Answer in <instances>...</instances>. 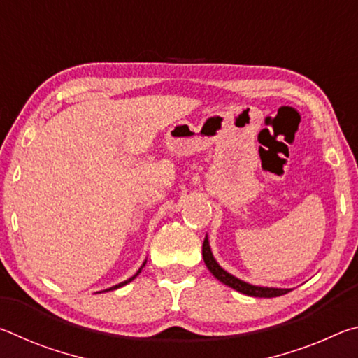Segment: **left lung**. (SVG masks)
I'll use <instances>...</instances> for the list:
<instances>
[{
  "label": "left lung",
  "instance_id": "1",
  "mask_svg": "<svg viewBox=\"0 0 358 358\" xmlns=\"http://www.w3.org/2000/svg\"><path fill=\"white\" fill-rule=\"evenodd\" d=\"M202 256H203V262L207 265V268L211 271L217 281H221L226 286L232 287L237 290V292H241L245 295L250 296H264V299H271V296H280L290 292V289H278V287H260V286H252L250 282H245L235 278L234 275L227 273L226 270L221 268V265L216 262V259L213 257V252H211L210 248V241H208V235H205L203 245H202Z\"/></svg>",
  "mask_w": 358,
  "mask_h": 358
}]
</instances>
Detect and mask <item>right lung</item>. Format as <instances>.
Listing matches in <instances>:
<instances>
[{
    "label": "right lung",
    "mask_w": 358,
    "mask_h": 358,
    "mask_svg": "<svg viewBox=\"0 0 358 358\" xmlns=\"http://www.w3.org/2000/svg\"><path fill=\"white\" fill-rule=\"evenodd\" d=\"M145 264H147V260H145V262H143V265L141 266V268H138V271H137V273L134 275V276H131L129 278V280H126V281H123V282H120V284H117V286H113V287H110V289H106V290H115V289H118V287H123V286H126V284H128V282H131L132 280H134V278L138 275V273H141V271H142V268H143V266H145Z\"/></svg>",
    "instance_id": "obj_1"
}]
</instances>
